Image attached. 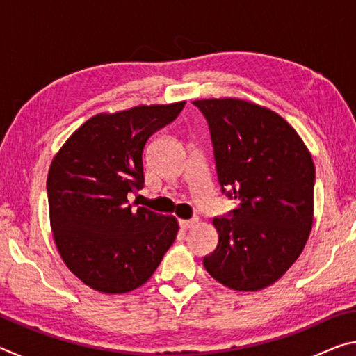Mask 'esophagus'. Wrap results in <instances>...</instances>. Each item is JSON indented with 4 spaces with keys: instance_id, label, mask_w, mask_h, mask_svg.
Wrapping results in <instances>:
<instances>
[{
    "instance_id": "1",
    "label": "esophagus",
    "mask_w": 356,
    "mask_h": 356,
    "mask_svg": "<svg viewBox=\"0 0 356 356\" xmlns=\"http://www.w3.org/2000/svg\"><path fill=\"white\" fill-rule=\"evenodd\" d=\"M197 222V218H193V220H180V227L184 229V231H186V229H190V227H193Z\"/></svg>"
}]
</instances>
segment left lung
<instances>
[{"label": "left lung", "instance_id": "1", "mask_svg": "<svg viewBox=\"0 0 356 356\" xmlns=\"http://www.w3.org/2000/svg\"><path fill=\"white\" fill-rule=\"evenodd\" d=\"M206 116L221 190L234 218H213L218 245L204 267L222 286L256 292L300 257L314 221L316 168L286 119L237 97L193 102Z\"/></svg>", "mask_w": 356, "mask_h": 356}]
</instances>
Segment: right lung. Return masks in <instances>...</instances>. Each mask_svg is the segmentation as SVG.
Wrapping results in <instances>:
<instances>
[{
	"label": "right lung",
	"mask_w": 356,
	"mask_h": 356,
	"mask_svg": "<svg viewBox=\"0 0 356 356\" xmlns=\"http://www.w3.org/2000/svg\"><path fill=\"white\" fill-rule=\"evenodd\" d=\"M184 106L185 100L99 113L53 156L47 177L53 240L70 272L94 291L141 287L176 240V216L134 209L127 195L143 188L149 136Z\"/></svg>",
	"instance_id": "obj_1"
}]
</instances>
